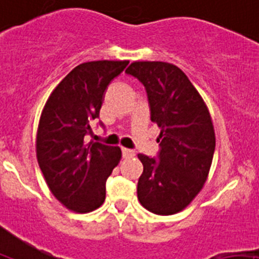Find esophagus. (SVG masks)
Listing matches in <instances>:
<instances>
[{
	"mask_svg": "<svg viewBox=\"0 0 259 259\" xmlns=\"http://www.w3.org/2000/svg\"><path fill=\"white\" fill-rule=\"evenodd\" d=\"M122 156H123V158H130V157L135 156V151L128 148H122Z\"/></svg>",
	"mask_w": 259,
	"mask_h": 259,
	"instance_id": "obj_1",
	"label": "esophagus"
}]
</instances>
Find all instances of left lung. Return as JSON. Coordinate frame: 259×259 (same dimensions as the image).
Here are the masks:
<instances>
[{
	"label": "left lung",
	"instance_id": "obj_1",
	"mask_svg": "<svg viewBox=\"0 0 259 259\" xmlns=\"http://www.w3.org/2000/svg\"><path fill=\"white\" fill-rule=\"evenodd\" d=\"M126 73L145 86L151 121L161 128L157 158L138 154L143 164L138 201L152 213L175 214L193 201L208 177L215 148L209 111L185 72L172 63L133 62Z\"/></svg>",
	"mask_w": 259,
	"mask_h": 259
}]
</instances>
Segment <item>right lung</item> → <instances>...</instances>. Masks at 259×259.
<instances>
[{
  "mask_svg": "<svg viewBox=\"0 0 259 259\" xmlns=\"http://www.w3.org/2000/svg\"><path fill=\"white\" fill-rule=\"evenodd\" d=\"M128 63H81L52 91L42 110L36 138L38 166L53 196L73 212L102 206L106 181L121 161V148L86 143L84 136L93 133L91 123L100 116L107 86Z\"/></svg>",
  "mask_w": 259,
  "mask_h": 259,
  "instance_id": "add662e5",
  "label": "right lung"
}]
</instances>
